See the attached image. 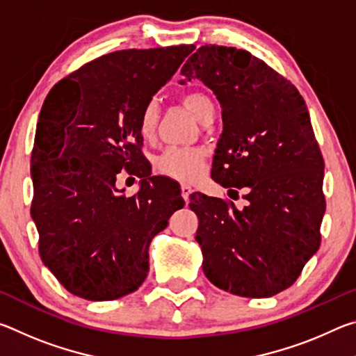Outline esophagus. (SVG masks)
I'll use <instances>...</instances> for the list:
<instances>
[{
    "mask_svg": "<svg viewBox=\"0 0 356 356\" xmlns=\"http://www.w3.org/2000/svg\"><path fill=\"white\" fill-rule=\"evenodd\" d=\"M180 191H182V197H184V200H185V201H188V200H190V195L193 193V188H191V186L184 184L182 186H180Z\"/></svg>",
    "mask_w": 356,
    "mask_h": 356,
    "instance_id": "obj_1",
    "label": "esophagus"
}]
</instances>
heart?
<instances>
[{
	"mask_svg": "<svg viewBox=\"0 0 356 356\" xmlns=\"http://www.w3.org/2000/svg\"><path fill=\"white\" fill-rule=\"evenodd\" d=\"M182 104L195 114V116L206 122L209 118L215 116V105L212 99L204 92H188L182 97ZM159 105L155 102L143 108L138 120V129L144 140H150L155 135L159 125ZM155 168L161 176L190 182L201 176L204 168L202 150L195 147H168L155 160Z\"/></svg>",
	"mask_w": 356,
	"mask_h": 356,
	"instance_id": "obj_1",
	"label": "heart"
}]
</instances>
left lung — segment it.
Segmentation results:
<instances>
[{
  "instance_id": "obj_1",
  "label": "left lung",
  "mask_w": 356,
  "mask_h": 356,
  "mask_svg": "<svg viewBox=\"0 0 356 356\" xmlns=\"http://www.w3.org/2000/svg\"><path fill=\"white\" fill-rule=\"evenodd\" d=\"M221 105L212 179L243 190L246 206L193 193L202 270L222 291L248 298L291 287L321 246L323 159L309 111L293 84L234 47L202 45L184 64Z\"/></svg>"
}]
</instances>
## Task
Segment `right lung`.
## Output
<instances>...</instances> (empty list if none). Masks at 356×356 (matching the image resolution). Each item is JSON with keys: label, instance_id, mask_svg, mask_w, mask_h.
<instances>
[{"label": "right lung", "instance_id": "right-lung-1", "mask_svg": "<svg viewBox=\"0 0 356 356\" xmlns=\"http://www.w3.org/2000/svg\"><path fill=\"white\" fill-rule=\"evenodd\" d=\"M195 45L120 50L84 64L48 92L31 155V216L45 267L76 297L135 292L149 245L184 207L177 182L150 176L138 120ZM142 179L127 198L118 173Z\"/></svg>", "mask_w": 356, "mask_h": 356}]
</instances>
